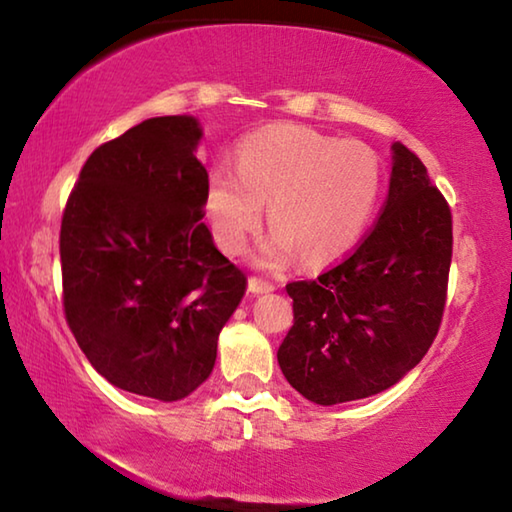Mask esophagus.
Wrapping results in <instances>:
<instances>
[{"mask_svg": "<svg viewBox=\"0 0 512 512\" xmlns=\"http://www.w3.org/2000/svg\"><path fill=\"white\" fill-rule=\"evenodd\" d=\"M275 287L271 282L266 280H259V277H250L248 280V291L255 293V296H259V293H271Z\"/></svg>", "mask_w": 512, "mask_h": 512, "instance_id": "34e87169", "label": "esophagus"}]
</instances>
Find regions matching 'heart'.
Returning a JSON list of instances; mask_svg holds the SVG:
<instances>
[{
  "mask_svg": "<svg viewBox=\"0 0 512 512\" xmlns=\"http://www.w3.org/2000/svg\"><path fill=\"white\" fill-rule=\"evenodd\" d=\"M384 189L377 153L300 126H271L237 146V171L214 167L205 187V212L225 253L246 248L268 203L271 237L259 264L280 268L298 253L327 264L359 244Z\"/></svg>",
  "mask_w": 512,
  "mask_h": 512,
  "instance_id": "b5f03b06",
  "label": "heart"
}]
</instances>
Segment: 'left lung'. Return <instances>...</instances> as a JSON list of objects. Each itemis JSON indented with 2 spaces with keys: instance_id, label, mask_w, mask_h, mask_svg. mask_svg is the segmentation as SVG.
Listing matches in <instances>:
<instances>
[{
  "instance_id": "left-lung-1",
  "label": "left lung",
  "mask_w": 512,
  "mask_h": 512,
  "mask_svg": "<svg viewBox=\"0 0 512 512\" xmlns=\"http://www.w3.org/2000/svg\"><path fill=\"white\" fill-rule=\"evenodd\" d=\"M388 198L370 235L316 280L287 284L293 327L277 363L320 406L377 395L436 339L452 264V212L415 153L395 142Z\"/></svg>"
}]
</instances>
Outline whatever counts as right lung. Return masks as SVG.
<instances>
[{
    "label": "right lung",
    "mask_w": 512,
    "mask_h": 512,
    "mask_svg": "<svg viewBox=\"0 0 512 512\" xmlns=\"http://www.w3.org/2000/svg\"><path fill=\"white\" fill-rule=\"evenodd\" d=\"M203 128L151 117L83 164L60 225L65 318L121 391L183 400L212 375L216 341L246 275L203 223Z\"/></svg>",
    "instance_id": "1"
}]
</instances>
